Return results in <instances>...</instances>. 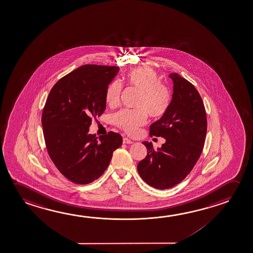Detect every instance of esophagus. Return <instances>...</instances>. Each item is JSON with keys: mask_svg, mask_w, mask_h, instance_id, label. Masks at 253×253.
<instances>
[{"mask_svg": "<svg viewBox=\"0 0 253 253\" xmlns=\"http://www.w3.org/2000/svg\"><path fill=\"white\" fill-rule=\"evenodd\" d=\"M123 142H124V144H133V141L128 139V137H124Z\"/></svg>", "mask_w": 253, "mask_h": 253, "instance_id": "1", "label": "esophagus"}]
</instances>
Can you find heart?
Segmentation results:
<instances>
[{"instance_id": "b5f03b06", "label": "heart", "mask_w": 253, "mask_h": 253, "mask_svg": "<svg viewBox=\"0 0 253 253\" xmlns=\"http://www.w3.org/2000/svg\"><path fill=\"white\" fill-rule=\"evenodd\" d=\"M127 83L140 91L134 110L122 109L114 115L116 126L127 133L136 132L146 122V114L152 118H160L166 114L171 103V93L168 87L161 84L157 73L150 68H138L125 76ZM122 85L115 80L108 84L106 101L109 106L118 103Z\"/></svg>"}]
</instances>
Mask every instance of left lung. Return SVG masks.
<instances>
[{
	"instance_id": "8db88e82",
	"label": "left lung",
	"mask_w": 253,
	"mask_h": 253,
	"mask_svg": "<svg viewBox=\"0 0 253 253\" xmlns=\"http://www.w3.org/2000/svg\"><path fill=\"white\" fill-rule=\"evenodd\" d=\"M169 77L174 84L169 108L150 125V136L166 142L157 150L151 142H143L147 155L137 164L141 178L159 190L175 186L186 177L201 155L207 135V115L199 91L177 73Z\"/></svg>"
}]
</instances>
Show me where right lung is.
<instances>
[{
  "mask_svg": "<svg viewBox=\"0 0 253 253\" xmlns=\"http://www.w3.org/2000/svg\"><path fill=\"white\" fill-rule=\"evenodd\" d=\"M119 71L116 66L83 65L64 76L51 89L42 113L46 149L67 179L87 184L103 174L113 152L123 144L118 133L96 137L89 133L91 118L106 108V91Z\"/></svg>",
  "mask_w": 253,
  "mask_h": 253,
  "instance_id": "obj_1",
  "label": "right lung"
}]
</instances>
